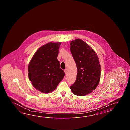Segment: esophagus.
Segmentation results:
<instances>
[{"label": "esophagus", "instance_id": "obj_1", "mask_svg": "<svg viewBox=\"0 0 130 130\" xmlns=\"http://www.w3.org/2000/svg\"><path fill=\"white\" fill-rule=\"evenodd\" d=\"M64 73L66 74V72H67V69H66V70H64Z\"/></svg>", "mask_w": 130, "mask_h": 130}]
</instances>
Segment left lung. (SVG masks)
<instances>
[{
    "label": "left lung",
    "instance_id": "left-lung-1",
    "mask_svg": "<svg viewBox=\"0 0 130 130\" xmlns=\"http://www.w3.org/2000/svg\"><path fill=\"white\" fill-rule=\"evenodd\" d=\"M70 50L77 68V78L70 86L73 94L83 96L91 93L100 79V65L97 54L80 39L71 42Z\"/></svg>",
    "mask_w": 130,
    "mask_h": 130
}]
</instances>
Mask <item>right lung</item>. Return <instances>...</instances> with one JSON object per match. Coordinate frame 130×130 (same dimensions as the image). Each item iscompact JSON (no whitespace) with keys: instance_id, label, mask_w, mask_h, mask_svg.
Returning <instances> with one entry per match:
<instances>
[{"instance_id":"right-lung-1","label":"right lung","mask_w":130,"mask_h":130,"mask_svg":"<svg viewBox=\"0 0 130 130\" xmlns=\"http://www.w3.org/2000/svg\"><path fill=\"white\" fill-rule=\"evenodd\" d=\"M61 43L50 42L40 47L28 66V76L34 88L44 93L53 91L65 73L57 59Z\"/></svg>"}]
</instances>
